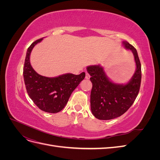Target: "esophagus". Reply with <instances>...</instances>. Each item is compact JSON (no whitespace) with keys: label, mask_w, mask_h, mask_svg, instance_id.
<instances>
[{"label":"esophagus","mask_w":160,"mask_h":160,"mask_svg":"<svg viewBox=\"0 0 160 160\" xmlns=\"http://www.w3.org/2000/svg\"><path fill=\"white\" fill-rule=\"evenodd\" d=\"M91 77V76H90V75L88 73V72H86V75H85V78L87 79H89V78Z\"/></svg>","instance_id":"1"}]
</instances>
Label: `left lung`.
<instances>
[{
    "instance_id": "1",
    "label": "left lung",
    "mask_w": 160,
    "mask_h": 160,
    "mask_svg": "<svg viewBox=\"0 0 160 160\" xmlns=\"http://www.w3.org/2000/svg\"><path fill=\"white\" fill-rule=\"evenodd\" d=\"M123 45L125 49L133 52L136 65L133 77L126 84H118L111 81L106 75L103 67L99 65L87 67L93 85L91 91V110L98 119L109 120L122 115L132 105L139 93L142 69L138 52L127 41H123Z\"/></svg>"
}]
</instances>
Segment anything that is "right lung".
<instances>
[{
  "instance_id": "right-lung-1",
  "label": "right lung",
  "mask_w": 160,
  "mask_h": 160,
  "mask_svg": "<svg viewBox=\"0 0 160 160\" xmlns=\"http://www.w3.org/2000/svg\"><path fill=\"white\" fill-rule=\"evenodd\" d=\"M43 38L32 42L28 48L23 77L26 89L30 98L41 110L55 113L65 108L72 92L85 77V72L79 75L66 73L55 77L42 76L33 69L30 62L31 52Z\"/></svg>"
}]
</instances>
